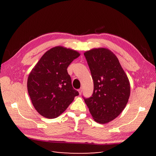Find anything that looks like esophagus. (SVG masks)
<instances>
[{"label":"esophagus","mask_w":156,"mask_h":156,"mask_svg":"<svg viewBox=\"0 0 156 156\" xmlns=\"http://www.w3.org/2000/svg\"><path fill=\"white\" fill-rule=\"evenodd\" d=\"M78 92H79V94H82V88H80V89H78Z\"/></svg>","instance_id":"obj_1"}]
</instances>
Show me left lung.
<instances>
[{"label":"left lung","mask_w":156,"mask_h":156,"mask_svg":"<svg viewBox=\"0 0 156 156\" xmlns=\"http://www.w3.org/2000/svg\"><path fill=\"white\" fill-rule=\"evenodd\" d=\"M94 82L92 97L84 98L94 120L105 124L124 110L130 96V83L117 56L107 48L84 52Z\"/></svg>","instance_id":"obj_1"}]
</instances>
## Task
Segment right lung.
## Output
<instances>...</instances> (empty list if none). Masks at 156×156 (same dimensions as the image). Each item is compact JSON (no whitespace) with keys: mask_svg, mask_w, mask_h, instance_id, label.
I'll use <instances>...</instances> for the list:
<instances>
[{"mask_svg":"<svg viewBox=\"0 0 156 156\" xmlns=\"http://www.w3.org/2000/svg\"><path fill=\"white\" fill-rule=\"evenodd\" d=\"M80 55L74 49L56 46L46 51L32 69L27 79L28 93L43 117H59L79 94L72 87L67 68Z\"/></svg>","mask_w":156,"mask_h":156,"instance_id":"add662e5","label":"right lung"}]
</instances>
